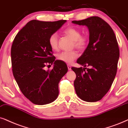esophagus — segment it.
Wrapping results in <instances>:
<instances>
[{
    "label": "esophagus",
    "instance_id": "34e87169",
    "mask_svg": "<svg viewBox=\"0 0 128 128\" xmlns=\"http://www.w3.org/2000/svg\"><path fill=\"white\" fill-rule=\"evenodd\" d=\"M67 67H68V70H72V67H71L70 66L68 65Z\"/></svg>",
    "mask_w": 128,
    "mask_h": 128
}]
</instances>
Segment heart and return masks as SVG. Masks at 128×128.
<instances>
[{
    "label": "heart",
    "instance_id": "heart-1",
    "mask_svg": "<svg viewBox=\"0 0 128 128\" xmlns=\"http://www.w3.org/2000/svg\"><path fill=\"white\" fill-rule=\"evenodd\" d=\"M64 33L73 40L72 48H75L78 51H83L86 48L88 44V38L86 36H82L80 30L74 27H68L64 30ZM48 44L52 50H58V39L56 34L50 35L48 39ZM77 57V54L74 51L70 52L63 51L56 55V58L67 64H71Z\"/></svg>",
    "mask_w": 128,
    "mask_h": 128
}]
</instances>
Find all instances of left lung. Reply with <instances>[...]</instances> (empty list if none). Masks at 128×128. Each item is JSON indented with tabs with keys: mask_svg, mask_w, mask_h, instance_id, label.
Here are the masks:
<instances>
[{
	"mask_svg": "<svg viewBox=\"0 0 128 128\" xmlns=\"http://www.w3.org/2000/svg\"><path fill=\"white\" fill-rule=\"evenodd\" d=\"M72 23L85 25L89 30V43L77 62L83 67H72L76 74V94L87 102L101 100L108 93L117 72L119 48L114 30L98 16Z\"/></svg>",
	"mask_w": 128,
	"mask_h": 128,
	"instance_id": "1",
	"label": "left lung"
}]
</instances>
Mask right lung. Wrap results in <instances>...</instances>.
<instances>
[{"mask_svg": "<svg viewBox=\"0 0 128 128\" xmlns=\"http://www.w3.org/2000/svg\"><path fill=\"white\" fill-rule=\"evenodd\" d=\"M66 21L32 20L21 29L13 41V74L23 94L35 104H48L58 96V83L68 68L65 62L55 60L48 39ZM52 64V70H45V66Z\"/></svg>", "mask_w": 128, "mask_h": 128, "instance_id": "right-lung-1", "label": "right lung"}]
</instances>
